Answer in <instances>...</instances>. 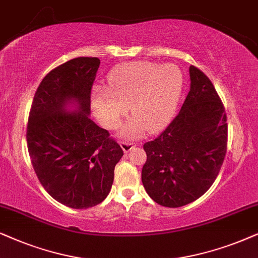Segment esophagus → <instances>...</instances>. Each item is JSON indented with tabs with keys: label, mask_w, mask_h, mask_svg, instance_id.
Returning a JSON list of instances; mask_svg holds the SVG:
<instances>
[{
	"label": "esophagus",
	"mask_w": 258,
	"mask_h": 258,
	"mask_svg": "<svg viewBox=\"0 0 258 258\" xmlns=\"http://www.w3.org/2000/svg\"><path fill=\"white\" fill-rule=\"evenodd\" d=\"M120 146H121V149L123 150V152L127 153V152H128V151H131L133 147H136L137 144L130 143V142H120Z\"/></svg>",
	"instance_id": "34e87169"
}]
</instances>
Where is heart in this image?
I'll return each instance as SVG.
<instances>
[{
	"mask_svg": "<svg viewBox=\"0 0 258 258\" xmlns=\"http://www.w3.org/2000/svg\"><path fill=\"white\" fill-rule=\"evenodd\" d=\"M183 91V74L176 64L133 61L108 75V86H95L92 104L99 120L116 128L131 109L133 119L122 128L126 138L156 133L172 120Z\"/></svg>",
	"mask_w": 258,
	"mask_h": 258,
	"instance_id": "obj_1",
	"label": "heart"
}]
</instances>
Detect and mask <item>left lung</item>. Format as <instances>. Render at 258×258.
I'll use <instances>...</instances> for the list:
<instances>
[{"label":"left lung","mask_w":258,"mask_h":258,"mask_svg":"<svg viewBox=\"0 0 258 258\" xmlns=\"http://www.w3.org/2000/svg\"><path fill=\"white\" fill-rule=\"evenodd\" d=\"M190 91L180 111L152 142L144 144L145 190L158 204L179 208L207 192L224 160L228 123L224 106L207 75L190 66Z\"/></svg>","instance_id":"8db88e82"}]
</instances>
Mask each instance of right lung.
I'll list each match as a JSON object with an SVG mask.
<instances>
[{
  "label": "right lung",
  "mask_w": 258,
  "mask_h": 258,
  "mask_svg": "<svg viewBox=\"0 0 258 258\" xmlns=\"http://www.w3.org/2000/svg\"><path fill=\"white\" fill-rule=\"evenodd\" d=\"M98 57H77L50 71L34 95L27 146L40 183L72 209L100 204L111 191L123 152L91 114ZM73 107V111L69 107Z\"/></svg>",
  "instance_id": "1"
}]
</instances>
